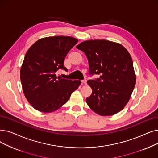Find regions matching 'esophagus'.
<instances>
[{
    "label": "esophagus",
    "instance_id": "obj_1",
    "mask_svg": "<svg viewBox=\"0 0 158 158\" xmlns=\"http://www.w3.org/2000/svg\"><path fill=\"white\" fill-rule=\"evenodd\" d=\"M81 82H82V84H83V85H86V80H83Z\"/></svg>",
    "mask_w": 158,
    "mask_h": 158
}]
</instances>
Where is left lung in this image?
<instances>
[{
  "label": "left lung",
  "mask_w": 158,
  "mask_h": 158,
  "mask_svg": "<svg viewBox=\"0 0 158 158\" xmlns=\"http://www.w3.org/2000/svg\"><path fill=\"white\" fill-rule=\"evenodd\" d=\"M76 48L87 57L89 73L99 74L96 80H88L92 89L86 102L102 116L113 115L127 104L135 85L133 61L125 48L106 40H88Z\"/></svg>",
  "instance_id": "left-lung-1"
}]
</instances>
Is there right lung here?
Wrapping results in <instances>:
<instances>
[{"mask_svg":"<svg viewBox=\"0 0 158 158\" xmlns=\"http://www.w3.org/2000/svg\"><path fill=\"white\" fill-rule=\"evenodd\" d=\"M78 42L68 36L42 38L27 51L20 77L25 97L37 110L49 113L64 105L81 85L79 80L57 77L59 69L67 70L64 60Z\"/></svg>","mask_w":158,"mask_h":158,"instance_id":"1","label":"right lung"}]
</instances>
